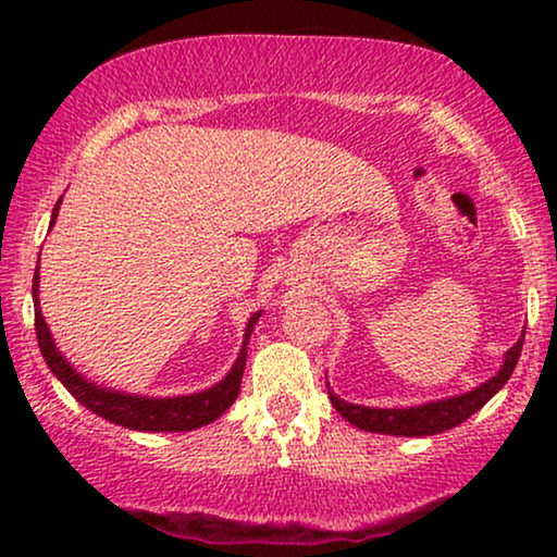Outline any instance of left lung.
<instances>
[{
	"instance_id": "obj_1",
	"label": "left lung",
	"mask_w": 557,
	"mask_h": 557,
	"mask_svg": "<svg viewBox=\"0 0 557 557\" xmlns=\"http://www.w3.org/2000/svg\"><path fill=\"white\" fill-rule=\"evenodd\" d=\"M524 332L520 339L515 342L512 347L505 352V360H502L499 370L494 372L490 380L471 387L467 393L448 395V398L441 400H429L418 403V406H403V408H372V406H355V403L342 400L337 393L332 391L330 383V400L332 406L337 408V413L355 425L360 431L370 433H383V436H436V433H444L454 425L467 421L469 416H474L479 408H484L494 395H497L505 383L512 375L517 360H520L522 352Z\"/></svg>"
}]
</instances>
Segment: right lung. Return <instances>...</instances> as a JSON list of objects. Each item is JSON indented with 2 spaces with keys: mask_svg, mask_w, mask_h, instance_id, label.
<instances>
[{
  "mask_svg": "<svg viewBox=\"0 0 557 557\" xmlns=\"http://www.w3.org/2000/svg\"><path fill=\"white\" fill-rule=\"evenodd\" d=\"M60 205H63V197H60L55 208H52L48 233L52 231V225H55ZM33 301H35L37 345H40L45 364H48L52 375H55L60 383H63L65 391L71 393L83 408H88L90 413L101 416L106 421L116 425H124V429L144 431V433L195 431L212 421H218V418L233 406L235 398H238L243 370H246L250 334H253L258 319L263 314V311H253V314H250L246 332H243L240 352L235 357L233 368L225 372L223 380H218L215 385L205 387V391L187 393V395H164L162 398V395H136V393L116 391V387H106L101 383H96V380L86 377L83 372L75 370V364L67 362V357L58 349L55 339H52L50 326L42 317L40 258H37V269L33 278Z\"/></svg>",
  "mask_w": 557,
  "mask_h": 557,
  "instance_id": "right-lung-1",
  "label": "right lung"
}]
</instances>
